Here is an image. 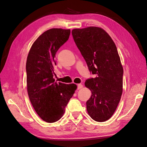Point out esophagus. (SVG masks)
Here are the masks:
<instances>
[{
    "label": "esophagus",
    "instance_id": "34e87169",
    "mask_svg": "<svg viewBox=\"0 0 147 147\" xmlns=\"http://www.w3.org/2000/svg\"><path fill=\"white\" fill-rule=\"evenodd\" d=\"M83 87V85L82 84H78V89H80Z\"/></svg>",
    "mask_w": 147,
    "mask_h": 147
}]
</instances>
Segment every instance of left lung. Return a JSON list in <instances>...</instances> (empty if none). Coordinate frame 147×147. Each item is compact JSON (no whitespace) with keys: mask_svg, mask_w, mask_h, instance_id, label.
<instances>
[{"mask_svg":"<svg viewBox=\"0 0 147 147\" xmlns=\"http://www.w3.org/2000/svg\"><path fill=\"white\" fill-rule=\"evenodd\" d=\"M71 33L89 71L96 74L84 83L92 92L88 113L96 121H107L116 110L123 92V69L117 47L102 28H74Z\"/></svg>","mask_w":147,"mask_h":147,"instance_id":"1","label":"left lung"}]
</instances>
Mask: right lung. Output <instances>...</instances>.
Segmentation results:
<instances>
[{
    "label": "right lung",
    "instance_id": "add662e5",
    "mask_svg": "<svg viewBox=\"0 0 147 147\" xmlns=\"http://www.w3.org/2000/svg\"><path fill=\"white\" fill-rule=\"evenodd\" d=\"M69 34V29L54 28L46 31L33 43L27 56L28 97L38 116L48 123L63 117L77 89L76 84L58 83L53 78L56 52L68 40Z\"/></svg>",
    "mask_w": 147,
    "mask_h": 147
}]
</instances>
